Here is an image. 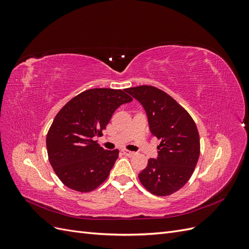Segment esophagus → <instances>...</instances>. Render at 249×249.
I'll return each mask as SVG.
<instances>
[{
    "label": "esophagus",
    "mask_w": 249,
    "mask_h": 249,
    "mask_svg": "<svg viewBox=\"0 0 249 249\" xmlns=\"http://www.w3.org/2000/svg\"><path fill=\"white\" fill-rule=\"evenodd\" d=\"M123 153H124V155L129 156V157H133L135 155L134 152H130V150H127V149H123Z\"/></svg>",
    "instance_id": "1"
}]
</instances>
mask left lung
<instances>
[{
  "instance_id": "8db88e82",
  "label": "left lung",
  "mask_w": 249,
  "mask_h": 249,
  "mask_svg": "<svg viewBox=\"0 0 249 249\" xmlns=\"http://www.w3.org/2000/svg\"><path fill=\"white\" fill-rule=\"evenodd\" d=\"M125 91L144 109L149 130L161 139L156 159L150 158L139 175L141 184L158 196L179 190L194 171L199 158V135L192 117L170 95L154 86Z\"/></svg>"
}]
</instances>
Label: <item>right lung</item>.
<instances>
[{
	"label": "right lung",
	"mask_w": 249,
	"mask_h": 249,
	"mask_svg": "<svg viewBox=\"0 0 249 249\" xmlns=\"http://www.w3.org/2000/svg\"><path fill=\"white\" fill-rule=\"evenodd\" d=\"M125 89L94 88L78 94L58 112L47 135L49 161L60 180L72 190L89 192L106 180L118 149L94 141L115 110L132 102Z\"/></svg>",
	"instance_id": "right-lung-1"
}]
</instances>
